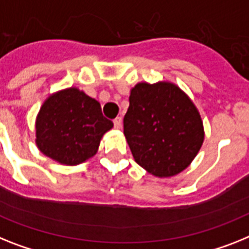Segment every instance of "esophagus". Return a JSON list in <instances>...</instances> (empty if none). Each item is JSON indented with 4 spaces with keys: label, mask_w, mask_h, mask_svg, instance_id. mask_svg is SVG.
Segmentation results:
<instances>
[{
    "label": "esophagus",
    "mask_w": 249,
    "mask_h": 249,
    "mask_svg": "<svg viewBox=\"0 0 249 249\" xmlns=\"http://www.w3.org/2000/svg\"><path fill=\"white\" fill-rule=\"evenodd\" d=\"M121 125H123V119L120 118V116H118L116 119H114V126L116 129H120Z\"/></svg>",
    "instance_id": "34e87169"
}]
</instances>
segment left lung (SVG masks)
<instances>
[{"mask_svg":"<svg viewBox=\"0 0 249 249\" xmlns=\"http://www.w3.org/2000/svg\"><path fill=\"white\" fill-rule=\"evenodd\" d=\"M124 135L139 166L154 176L170 177L195 158L204 128L194 102L176 85L143 82L130 91Z\"/></svg>","mask_w":249,"mask_h":249,"instance_id":"obj_1","label":"left lung"}]
</instances>
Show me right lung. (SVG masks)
<instances>
[{"label": "right lung", "mask_w": 249, "mask_h": 249, "mask_svg": "<svg viewBox=\"0 0 249 249\" xmlns=\"http://www.w3.org/2000/svg\"><path fill=\"white\" fill-rule=\"evenodd\" d=\"M114 126L95 99L67 89L45 100L36 118V145L59 163L76 166L93 157L100 141Z\"/></svg>", "instance_id": "add662e5"}]
</instances>
